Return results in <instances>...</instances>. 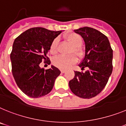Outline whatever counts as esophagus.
<instances>
[{
    "mask_svg": "<svg viewBox=\"0 0 126 126\" xmlns=\"http://www.w3.org/2000/svg\"><path fill=\"white\" fill-rule=\"evenodd\" d=\"M61 71L62 73H65V71H65V69H61Z\"/></svg>",
    "mask_w": 126,
    "mask_h": 126,
    "instance_id": "obj_1",
    "label": "esophagus"
}]
</instances>
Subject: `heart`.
<instances>
[{
  "mask_svg": "<svg viewBox=\"0 0 126 126\" xmlns=\"http://www.w3.org/2000/svg\"><path fill=\"white\" fill-rule=\"evenodd\" d=\"M65 39L70 45L72 46V48L70 51V53H75L79 57L82 58L85 55V51L82 47L83 40L80 35L75 33H71L65 36ZM58 44L59 39L55 38L50 45L49 51L51 54H56L58 51ZM77 62V58L74 55L64 56L59 55L55 57L53 60V63L56 67L60 69H68L72 65Z\"/></svg>",
  "mask_w": 126,
  "mask_h": 126,
  "instance_id": "obj_1",
  "label": "heart"
}]
</instances>
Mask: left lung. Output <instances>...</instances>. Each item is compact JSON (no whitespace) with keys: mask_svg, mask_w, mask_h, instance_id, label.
Segmentation results:
<instances>
[{"mask_svg":"<svg viewBox=\"0 0 126 126\" xmlns=\"http://www.w3.org/2000/svg\"><path fill=\"white\" fill-rule=\"evenodd\" d=\"M74 31L82 37L86 46L85 56L79 66L88 70L75 71L69 88L79 97L93 98L102 91L111 75L113 50L108 37L98 30L84 27Z\"/></svg>","mask_w":126,"mask_h":126,"instance_id":"1","label":"left lung"}]
</instances>
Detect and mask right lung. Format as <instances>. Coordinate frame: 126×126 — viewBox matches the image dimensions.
<instances>
[{
  "label": "right lung",
  "mask_w": 126,
  "mask_h": 126,
  "mask_svg": "<svg viewBox=\"0 0 126 126\" xmlns=\"http://www.w3.org/2000/svg\"><path fill=\"white\" fill-rule=\"evenodd\" d=\"M61 32L40 27L30 28L13 42L10 54L12 74L18 88L30 97L38 98L48 94L61 73L53 65L45 70L40 64L49 61L47 54L51 44Z\"/></svg>",
  "instance_id": "right-lung-1"
}]
</instances>
